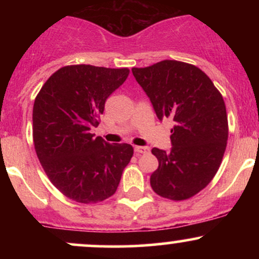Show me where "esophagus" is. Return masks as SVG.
<instances>
[{
    "label": "esophagus",
    "mask_w": 259,
    "mask_h": 259,
    "mask_svg": "<svg viewBox=\"0 0 259 259\" xmlns=\"http://www.w3.org/2000/svg\"><path fill=\"white\" fill-rule=\"evenodd\" d=\"M134 151H135L136 153H147L148 151H150V148L147 146H135L134 147Z\"/></svg>",
    "instance_id": "esophagus-1"
}]
</instances>
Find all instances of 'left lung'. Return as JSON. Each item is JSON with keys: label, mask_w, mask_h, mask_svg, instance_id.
I'll return each instance as SVG.
<instances>
[{"label": "left lung", "mask_w": 259, "mask_h": 259, "mask_svg": "<svg viewBox=\"0 0 259 259\" xmlns=\"http://www.w3.org/2000/svg\"><path fill=\"white\" fill-rule=\"evenodd\" d=\"M157 118H173L171 148H152L158 168L151 175L153 191L181 201L200 192L213 179L228 141V117L221 92L192 64L162 61L133 68Z\"/></svg>", "instance_id": "left-lung-1"}]
</instances>
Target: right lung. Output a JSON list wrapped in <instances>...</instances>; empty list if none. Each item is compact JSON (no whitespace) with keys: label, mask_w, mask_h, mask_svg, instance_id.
Wrapping results in <instances>:
<instances>
[{"label":"right lung","mask_w":259,"mask_h":259,"mask_svg":"<svg viewBox=\"0 0 259 259\" xmlns=\"http://www.w3.org/2000/svg\"><path fill=\"white\" fill-rule=\"evenodd\" d=\"M127 75V68L68 65L50 76L35 99V151L51 183L70 200L96 203L111 197L132 159V145L91 134L107 99Z\"/></svg>","instance_id":"add662e5"}]
</instances>
